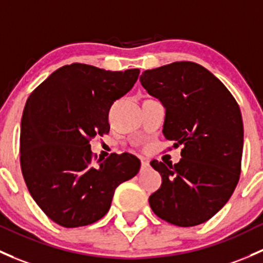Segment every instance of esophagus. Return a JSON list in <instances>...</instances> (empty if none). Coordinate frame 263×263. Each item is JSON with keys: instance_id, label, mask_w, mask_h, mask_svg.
Listing matches in <instances>:
<instances>
[{"instance_id": "34e87169", "label": "esophagus", "mask_w": 263, "mask_h": 263, "mask_svg": "<svg viewBox=\"0 0 263 263\" xmlns=\"http://www.w3.org/2000/svg\"><path fill=\"white\" fill-rule=\"evenodd\" d=\"M148 166V161H146V160H141V167L145 168Z\"/></svg>"}]
</instances>
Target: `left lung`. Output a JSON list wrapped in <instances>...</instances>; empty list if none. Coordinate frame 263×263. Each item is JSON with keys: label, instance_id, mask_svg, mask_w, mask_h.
I'll return each mask as SVG.
<instances>
[{"label": "left lung", "instance_id": "1", "mask_svg": "<svg viewBox=\"0 0 263 263\" xmlns=\"http://www.w3.org/2000/svg\"><path fill=\"white\" fill-rule=\"evenodd\" d=\"M148 95L166 109L165 139L181 148L178 164L153 160L162 184L150 195L155 214L179 227L211 219L233 194L241 174V109L226 85L208 69L175 62L140 77Z\"/></svg>", "mask_w": 263, "mask_h": 263}]
</instances>
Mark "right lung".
Wrapping results in <instances>:
<instances>
[{
    "label": "right lung",
    "instance_id": "add662e5",
    "mask_svg": "<svg viewBox=\"0 0 263 263\" xmlns=\"http://www.w3.org/2000/svg\"><path fill=\"white\" fill-rule=\"evenodd\" d=\"M139 69L110 71L73 63L31 93L21 120L20 164L32 199L57 224H92L109 211L116 187L139 173L136 156L93 162L89 141L109 132L108 112L131 90Z\"/></svg>",
    "mask_w": 263,
    "mask_h": 263
}]
</instances>
